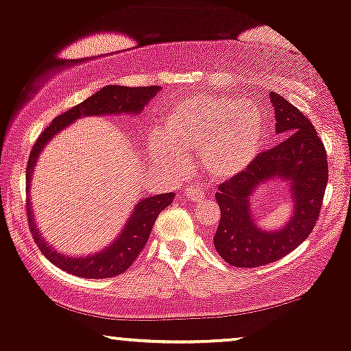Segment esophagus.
I'll return each mask as SVG.
<instances>
[{
    "label": "esophagus",
    "mask_w": 351,
    "mask_h": 351,
    "mask_svg": "<svg viewBox=\"0 0 351 351\" xmlns=\"http://www.w3.org/2000/svg\"><path fill=\"white\" fill-rule=\"evenodd\" d=\"M206 193H208V189H206L204 184L201 183L194 184V186H188L184 189V196L189 197V199H201V197L206 196Z\"/></svg>",
    "instance_id": "obj_1"
}]
</instances>
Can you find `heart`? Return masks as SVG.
I'll return each instance as SVG.
<instances>
[{"label":"heart","mask_w":351,"mask_h":351,"mask_svg":"<svg viewBox=\"0 0 351 351\" xmlns=\"http://www.w3.org/2000/svg\"><path fill=\"white\" fill-rule=\"evenodd\" d=\"M263 132V112L255 101L197 95L167 112L150 149L171 171H183L186 157L197 152V162L209 176L229 178L256 158Z\"/></svg>","instance_id":"heart-1"}]
</instances>
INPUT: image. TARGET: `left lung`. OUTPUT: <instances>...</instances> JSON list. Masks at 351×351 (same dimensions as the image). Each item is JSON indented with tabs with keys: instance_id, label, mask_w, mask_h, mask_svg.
Returning <instances> with one entry per match:
<instances>
[{
	"instance_id": "8db88e82",
	"label": "left lung",
	"mask_w": 351,
	"mask_h": 351,
	"mask_svg": "<svg viewBox=\"0 0 351 351\" xmlns=\"http://www.w3.org/2000/svg\"><path fill=\"white\" fill-rule=\"evenodd\" d=\"M269 99L276 117L274 129L282 141L256 155L243 171L222 181L216 193L221 221L214 247L237 268L273 263L309 237L328 181L327 154L311 121L278 93H269ZM269 179L288 180L295 202L290 222L278 232L260 231L250 213L252 191Z\"/></svg>"
}]
</instances>
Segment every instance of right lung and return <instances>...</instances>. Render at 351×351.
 Masks as SVG:
<instances>
[{
    "instance_id": "1",
    "label": "right lung",
    "mask_w": 351,
    "mask_h": 351,
    "mask_svg": "<svg viewBox=\"0 0 351 351\" xmlns=\"http://www.w3.org/2000/svg\"><path fill=\"white\" fill-rule=\"evenodd\" d=\"M160 90L158 86H116V84H109V86L101 88L98 93L84 99L78 106L69 109L66 112L60 114L58 117L50 122L49 128L44 129V132L39 135L36 143H34L31 155H29V162L26 168V188L29 193L31 186V176L34 165L37 162L40 150L50 138L53 137L58 130H62L65 125H69L75 119L82 116H99V114H138L149 101L157 95ZM173 193H163L157 196L145 197V199L137 202V208L132 210L128 223H125L124 230L121 235L114 240V243L109 245L106 250L96 253L93 256H65L60 252L53 250L50 245L40 237L39 230H37L36 222H34L32 210L29 208V199L26 206V213L29 219V227H31L34 242L37 243L39 250L44 253V256L49 261H52L55 267H58L63 271L75 274L80 278H90V280H101V278H112L119 276L124 271H128L130 265L134 263L138 253L143 250L145 243L149 242L152 227L157 221L158 214L171 204Z\"/></svg>"
}]
</instances>
